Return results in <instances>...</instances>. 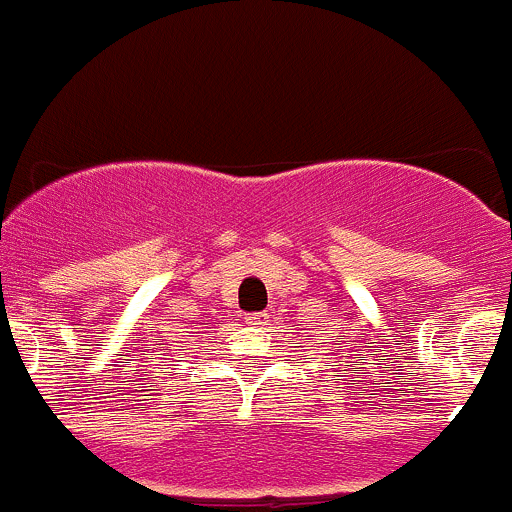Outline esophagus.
I'll return each mask as SVG.
<instances>
[{"instance_id": "1", "label": "esophagus", "mask_w": 512, "mask_h": 512, "mask_svg": "<svg viewBox=\"0 0 512 512\" xmlns=\"http://www.w3.org/2000/svg\"><path fill=\"white\" fill-rule=\"evenodd\" d=\"M246 323H251V326L266 323V313H246Z\"/></svg>"}]
</instances>
